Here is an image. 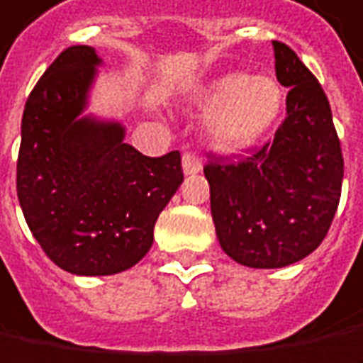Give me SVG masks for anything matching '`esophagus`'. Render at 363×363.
Returning a JSON list of instances; mask_svg holds the SVG:
<instances>
[{"mask_svg":"<svg viewBox=\"0 0 363 363\" xmlns=\"http://www.w3.org/2000/svg\"><path fill=\"white\" fill-rule=\"evenodd\" d=\"M182 167H184V174L186 176H194V174H199L201 172V160L194 152H186L184 157H182Z\"/></svg>","mask_w":363,"mask_h":363,"instance_id":"esophagus-1","label":"esophagus"}]
</instances>
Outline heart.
Here are the masks:
<instances>
[{
  "label": "heart",
  "instance_id": "1",
  "mask_svg": "<svg viewBox=\"0 0 363 363\" xmlns=\"http://www.w3.org/2000/svg\"><path fill=\"white\" fill-rule=\"evenodd\" d=\"M194 106L211 113L208 133L213 145L238 152L254 145L276 123L284 108V89L267 75L225 72L199 85Z\"/></svg>",
  "mask_w": 363,
  "mask_h": 363
}]
</instances>
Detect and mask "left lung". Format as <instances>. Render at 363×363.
Returning <instances> with one entry per match:
<instances>
[{
    "label": "left lung",
    "instance_id": "1",
    "mask_svg": "<svg viewBox=\"0 0 363 363\" xmlns=\"http://www.w3.org/2000/svg\"><path fill=\"white\" fill-rule=\"evenodd\" d=\"M286 119L274 142L240 162L210 153L203 167L221 250L238 264H296L322 244L342 196L344 157L330 101L296 51L274 41Z\"/></svg>",
    "mask_w": 363,
    "mask_h": 363
}]
</instances>
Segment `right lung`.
<instances>
[{"mask_svg":"<svg viewBox=\"0 0 363 363\" xmlns=\"http://www.w3.org/2000/svg\"><path fill=\"white\" fill-rule=\"evenodd\" d=\"M94 48L63 50L29 94L21 119L17 198L55 266L111 276L135 266L184 182L182 155L147 157L118 121L82 116L97 74Z\"/></svg>","mask_w":363,"mask_h":363,"instance_id":"right-lung-1","label":"right lung"}]
</instances>
